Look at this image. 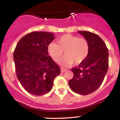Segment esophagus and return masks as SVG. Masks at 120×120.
<instances>
[{
	"label": "esophagus",
	"mask_w": 120,
	"mask_h": 120,
	"mask_svg": "<svg viewBox=\"0 0 120 120\" xmlns=\"http://www.w3.org/2000/svg\"><path fill=\"white\" fill-rule=\"evenodd\" d=\"M61 69V73H64L65 71H67V70L66 69L63 68H61V69Z\"/></svg>",
	"instance_id": "esophagus-1"
}]
</instances>
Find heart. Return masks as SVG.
<instances>
[{
  "label": "heart",
  "mask_w": 120,
  "mask_h": 120,
  "mask_svg": "<svg viewBox=\"0 0 120 120\" xmlns=\"http://www.w3.org/2000/svg\"><path fill=\"white\" fill-rule=\"evenodd\" d=\"M89 50L87 40L71 34L62 35L57 39V43L51 42L47 46L49 56L55 62L60 60L64 51L65 56L60 63L65 66L82 63L88 56Z\"/></svg>",
  "instance_id": "b5f03b06"
}]
</instances>
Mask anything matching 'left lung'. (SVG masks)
Here are the masks:
<instances>
[{
    "label": "left lung",
    "instance_id": "obj_1",
    "mask_svg": "<svg viewBox=\"0 0 120 120\" xmlns=\"http://www.w3.org/2000/svg\"><path fill=\"white\" fill-rule=\"evenodd\" d=\"M87 40L90 46L87 58L76 68L71 69L74 74L69 81L71 90L86 95L93 93L100 86L108 68V49L100 37L93 33L78 31Z\"/></svg>",
    "mask_w": 120,
    "mask_h": 120
}]
</instances>
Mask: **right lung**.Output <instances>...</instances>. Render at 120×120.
Here are the masks:
<instances>
[{
    "mask_svg": "<svg viewBox=\"0 0 120 120\" xmlns=\"http://www.w3.org/2000/svg\"><path fill=\"white\" fill-rule=\"evenodd\" d=\"M55 37L51 33L34 31L25 35L17 44L13 60L17 77L29 93L37 96L51 90L60 67L49 55L47 46Z\"/></svg>",
    "mask_w": 120,
    "mask_h": 120,
    "instance_id": "right-lung-1",
    "label": "right lung"
}]
</instances>
